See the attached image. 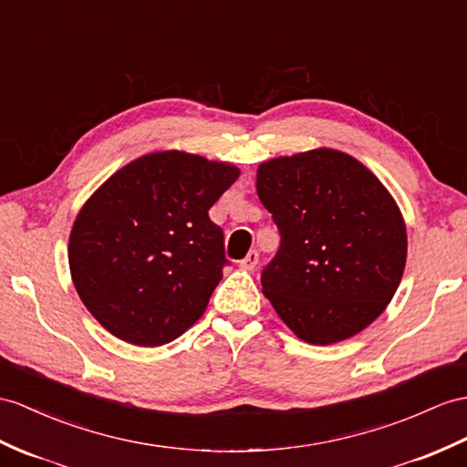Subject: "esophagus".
I'll return each mask as SVG.
<instances>
[{"label": "esophagus", "mask_w": 467, "mask_h": 467, "mask_svg": "<svg viewBox=\"0 0 467 467\" xmlns=\"http://www.w3.org/2000/svg\"><path fill=\"white\" fill-rule=\"evenodd\" d=\"M257 264H259V254L255 252V249H252V252H249V254L240 261V267H242V269H247V271H254V269L257 267Z\"/></svg>", "instance_id": "34e87169"}]
</instances>
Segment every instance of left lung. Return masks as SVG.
<instances>
[{
	"instance_id": "8db88e82",
	"label": "left lung",
	"mask_w": 467,
	"mask_h": 467,
	"mask_svg": "<svg viewBox=\"0 0 467 467\" xmlns=\"http://www.w3.org/2000/svg\"><path fill=\"white\" fill-rule=\"evenodd\" d=\"M255 186L281 235L261 285L283 323L311 345L367 328L406 265V225L389 190L331 148L259 164Z\"/></svg>"
}]
</instances>
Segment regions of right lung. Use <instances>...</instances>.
<instances>
[{
	"instance_id": "1",
	"label": "right lung",
	"mask_w": 467,
	"mask_h": 467,
	"mask_svg": "<svg viewBox=\"0 0 467 467\" xmlns=\"http://www.w3.org/2000/svg\"><path fill=\"white\" fill-rule=\"evenodd\" d=\"M240 176L178 150L120 168L87 200L69 237L78 297L109 333L161 347L194 325L230 261L210 208Z\"/></svg>"
}]
</instances>
